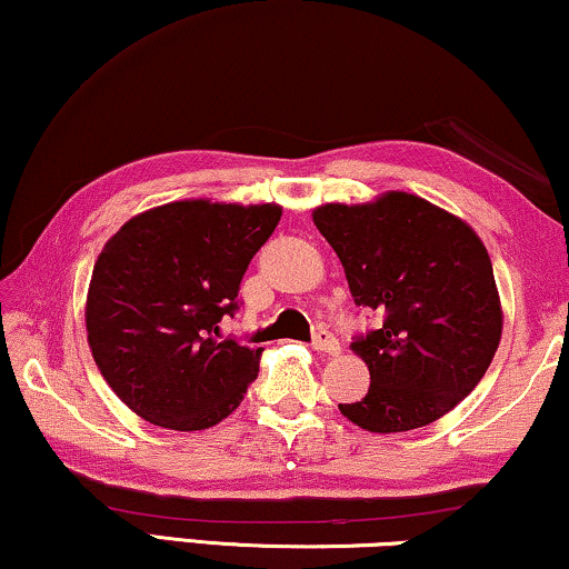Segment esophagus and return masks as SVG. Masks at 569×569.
Returning a JSON list of instances; mask_svg holds the SVG:
<instances>
[{
  "instance_id": "esophagus-1",
  "label": "esophagus",
  "mask_w": 569,
  "mask_h": 569,
  "mask_svg": "<svg viewBox=\"0 0 569 569\" xmlns=\"http://www.w3.org/2000/svg\"><path fill=\"white\" fill-rule=\"evenodd\" d=\"M312 349L323 351V353H328V357H339L341 343L331 331H326V328H318L316 336H312Z\"/></svg>"
}]
</instances>
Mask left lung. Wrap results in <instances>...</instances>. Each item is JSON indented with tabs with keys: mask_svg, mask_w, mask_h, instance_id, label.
<instances>
[{
	"mask_svg": "<svg viewBox=\"0 0 569 569\" xmlns=\"http://www.w3.org/2000/svg\"><path fill=\"white\" fill-rule=\"evenodd\" d=\"M312 223L341 259L353 302L385 323L351 351L369 390L341 413L372 433L439 421L488 372L503 333V308L488 249L462 218L408 192L369 202H328Z\"/></svg>",
	"mask_w": 569,
	"mask_h": 569,
	"instance_id": "obj_1",
	"label": "left lung"
}]
</instances>
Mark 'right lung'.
<instances>
[{
	"label": "right lung",
	"mask_w": 569,
	"mask_h": 569,
	"mask_svg": "<svg viewBox=\"0 0 569 569\" xmlns=\"http://www.w3.org/2000/svg\"><path fill=\"white\" fill-rule=\"evenodd\" d=\"M282 204L177 200L138 212L94 261L84 320L94 365L143 421L202 431L241 406L264 349L223 339Z\"/></svg>",
	"instance_id": "right-lung-1"
}]
</instances>
